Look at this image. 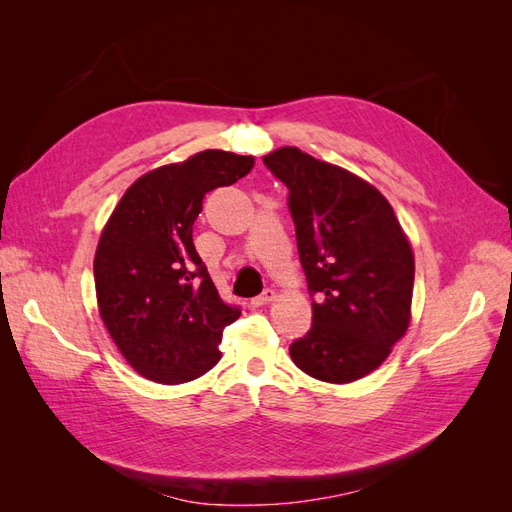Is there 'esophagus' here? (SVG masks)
Segmentation results:
<instances>
[{"instance_id": "esophagus-1", "label": "esophagus", "mask_w": 512, "mask_h": 512, "mask_svg": "<svg viewBox=\"0 0 512 512\" xmlns=\"http://www.w3.org/2000/svg\"><path fill=\"white\" fill-rule=\"evenodd\" d=\"M271 301H275V290L267 288L265 292L258 294V297L252 299V307H262V305H267V303H271Z\"/></svg>"}]
</instances>
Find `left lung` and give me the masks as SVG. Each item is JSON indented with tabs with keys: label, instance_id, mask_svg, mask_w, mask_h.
<instances>
[{
	"label": "left lung",
	"instance_id": "obj_1",
	"mask_svg": "<svg viewBox=\"0 0 512 512\" xmlns=\"http://www.w3.org/2000/svg\"><path fill=\"white\" fill-rule=\"evenodd\" d=\"M290 190L288 207L312 301V329L290 344L307 376L331 384L378 369L412 318L414 254L380 190L297 147L262 158Z\"/></svg>",
	"mask_w": 512,
	"mask_h": 512
}]
</instances>
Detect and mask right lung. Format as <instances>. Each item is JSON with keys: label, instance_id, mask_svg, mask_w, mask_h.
I'll return each instance as SVG.
<instances>
[{"label": "right lung", "instance_id": "add662e5", "mask_svg": "<svg viewBox=\"0 0 512 512\" xmlns=\"http://www.w3.org/2000/svg\"><path fill=\"white\" fill-rule=\"evenodd\" d=\"M254 156L205 149L138 177L104 224L94 258L98 312L134 371L160 384L196 380L222 359L226 305L196 254L207 192L232 185Z\"/></svg>", "mask_w": 512, "mask_h": 512}]
</instances>
